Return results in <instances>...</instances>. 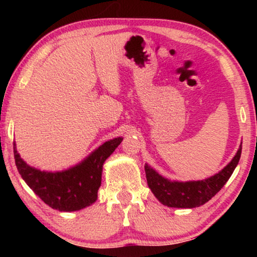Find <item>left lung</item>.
<instances>
[{"label":"left lung","instance_id":"8db88e82","mask_svg":"<svg viewBox=\"0 0 257 257\" xmlns=\"http://www.w3.org/2000/svg\"><path fill=\"white\" fill-rule=\"evenodd\" d=\"M241 151L242 144L236 156L222 171L201 181H170L146 165L145 172L147 184L156 198L165 206L177 207V208L199 207L209 201L223 187L238 164Z\"/></svg>","mask_w":257,"mask_h":257}]
</instances>
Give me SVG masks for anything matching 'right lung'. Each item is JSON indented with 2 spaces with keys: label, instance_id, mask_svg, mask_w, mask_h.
Instances as JSON below:
<instances>
[{
  "label": "right lung",
  "instance_id": "obj_1",
  "mask_svg": "<svg viewBox=\"0 0 257 257\" xmlns=\"http://www.w3.org/2000/svg\"><path fill=\"white\" fill-rule=\"evenodd\" d=\"M122 138H114L87 157L82 164L63 172H41L21 159L14 149L15 164L21 177L51 208L61 212H73L90 206L97 200L101 184L103 164L113 153Z\"/></svg>",
  "mask_w": 257,
  "mask_h": 257
}]
</instances>
